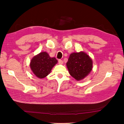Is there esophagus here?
<instances>
[{
    "instance_id": "obj_1",
    "label": "esophagus",
    "mask_w": 124,
    "mask_h": 124,
    "mask_svg": "<svg viewBox=\"0 0 124 124\" xmlns=\"http://www.w3.org/2000/svg\"><path fill=\"white\" fill-rule=\"evenodd\" d=\"M58 63H59V64H60V65H62L63 63V61H62V60L59 59L58 61Z\"/></svg>"
}]
</instances>
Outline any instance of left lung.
<instances>
[{
  "instance_id": "1",
  "label": "left lung",
  "mask_w": 124,
  "mask_h": 124,
  "mask_svg": "<svg viewBox=\"0 0 124 124\" xmlns=\"http://www.w3.org/2000/svg\"><path fill=\"white\" fill-rule=\"evenodd\" d=\"M66 65L71 76L77 81H80L91 73L93 61L84 52H74L70 55Z\"/></svg>"
}]
</instances>
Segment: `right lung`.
<instances>
[{
	"instance_id": "1",
	"label": "right lung",
	"mask_w": 124,
	"mask_h": 124,
	"mask_svg": "<svg viewBox=\"0 0 124 124\" xmlns=\"http://www.w3.org/2000/svg\"><path fill=\"white\" fill-rule=\"evenodd\" d=\"M57 62L55 57H51L47 52H42L31 59L30 67L37 78H43L50 74Z\"/></svg>"
}]
</instances>
